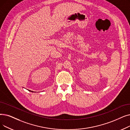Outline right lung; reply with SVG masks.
<instances>
[{
    "label": "right lung",
    "instance_id": "right-lung-1",
    "mask_svg": "<svg viewBox=\"0 0 130 130\" xmlns=\"http://www.w3.org/2000/svg\"><path fill=\"white\" fill-rule=\"evenodd\" d=\"M29 91H31V92H33V91H30V90H29Z\"/></svg>",
    "mask_w": 130,
    "mask_h": 130
}]
</instances>
